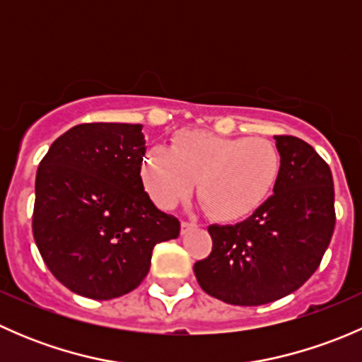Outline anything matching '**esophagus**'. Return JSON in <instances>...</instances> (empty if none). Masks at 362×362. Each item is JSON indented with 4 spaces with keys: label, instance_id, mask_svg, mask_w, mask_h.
I'll list each match as a JSON object with an SVG mask.
<instances>
[{
    "label": "esophagus",
    "instance_id": "1",
    "mask_svg": "<svg viewBox=\"0 0 362 362\" xmlns=\"http://www.w3.org/2000/svg\"><path fill=\"white\" fill-rule=\"evenodd\" d=\"M194 228H198V224L194 221H182V233H187Z\"/></svg>",
    "mask_w": 362,
    "mask_h": 362
}]
</instances>
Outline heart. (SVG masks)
I'll list each match as a JSON object with an SVG mask.
<instances>
[{
  "instance_id": "b5f03b06",
  "label": "heart",
  "mask_w": 362,
  "mask_h": 362,
  "mask_svg": "<svg viewBox=\"0 0 362 362\" xmlns=\"http://www.w3.org/2000/svg\"><path fill=\"white\" fill-rule=\"evenodd\" d=\"M280 175V154L264 138H228L206 131H178L170 151L151 147L140 160L145 191L160 208L198 194L206 210L224 222L254 214L272 194Z\"/></svg>"
}]
</instances>
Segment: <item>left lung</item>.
<instances>
[{
	"instance_id": "left-lung-1",
	"label": "left lung",
	"mask_w": 362,
	"mask_h": 362,
	"mask_svg": "<svg viewBox=\"0 0 362 362\" xmlns=\"http://www.w3.org/2000/svg\"><path fill=\"white\" fill-rule=\"evenodd\" d=\"M280 175L273 196L235 226H210L211 252L194 264L206 294L257 306L294 293L319 268L334 231V187L312 145L275 136Z\"/></svg>"
}]
</instances>
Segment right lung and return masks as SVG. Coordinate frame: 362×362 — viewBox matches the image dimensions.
<instances>
[{
	"instance_id": "right-lung-1",
	"label": "right lung",
	"mask_w": 362,
	"mask_h": 362,
	"mask_svg": "<svg viewBox=\"0 0 362 362\" xmlns=\"http://www.w3.org/2000/svg\"><path fill=\"white\" fill-rule=\"evenodd\" d=\"M141 124H78L40 163L33 236L54 276L75 294L112 299L151 269L152 250L180 222L144 191Z\"/></svg>"
}]
</instances>
